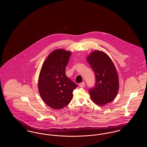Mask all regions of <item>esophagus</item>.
Masks as SVG:
<instances>
[{
	"label": "esophagus",
	"instance_id": "34e87169",
	"mask_svg": "<svg viewBox=\"0 0 147 147\" xmlns=\"http://www.w3.org/2000/svg\"><path fill=\"white\" fill-rule=\"evenodd\" d=\"M79 86L80 88H83V87H84V86H85V83L84 82H82V83H80V84H79Z\"/></svg>",
	"mask_w": 147,
	"mask_h": 147
}]
</instances>
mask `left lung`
<instances>
[{
  "label": "left lung",
  "mask_w": 147,
  "mask_h": 147,
  "mask_svg": "<svg viewBox=\"0 0 147 147\" xmlns=\"http://www.w3.org/2000/svg\"><path fill=\"white\" fill-rule=\"evenodd\" d=\"M95 73V87L89 90L91 100L98 105H106L116 98L119 90V76L112 59L105 52L95 51L86 57Z\"/></svg>",
  "instance_id": "1"
}]
</instances>
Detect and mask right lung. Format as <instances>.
Segmentation results:
<instances>
[{
    "mask_svg": "<svg viewBox=\"0 0 147 147\" xmlns=\"http://www.w3.org/2000/svg\"><path fill=\"white\" fill-rule=\"evenodd\" d=\"M71 52L57 49L50 53L42 65L38 80L39 94L44 102L55 110L70 103L77 87L65 75V69Z\"/></svg>",
    "mask_w": 147,
    "mask_h": 147,
    "instance_id": "add662e5",
    "label": "right lung"
}]
</instances>
